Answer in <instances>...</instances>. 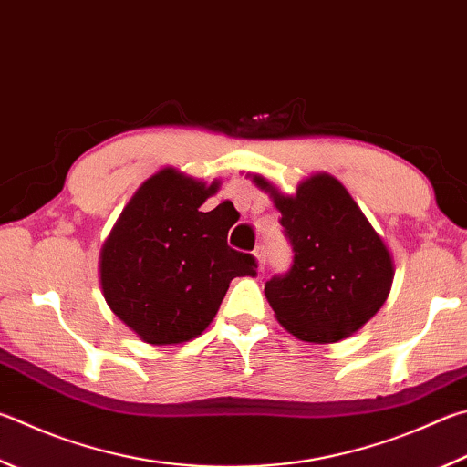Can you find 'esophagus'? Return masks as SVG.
I'll list each match as a JSON object with an SVG mask.
<instances>
[{
    "instance_id": "obj_1",
    "label": "esophagus",
    "mask_w": 467,
    "mask_h": 467,
    "mask_svg": "<svg viewBox=\"0 0 467 467\" xmlns=\"http://www.w3.org/2000/svg\"><path fill=\"white\" fill-rule=\"evenodd\" d=\"M253 255H255V259H257L259 271H263V267H265V251H263V247H257L255 251H253Z\"/></svg>"
}]
</instances>
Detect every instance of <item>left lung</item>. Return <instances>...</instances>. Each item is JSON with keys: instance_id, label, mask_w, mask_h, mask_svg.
Listing matches in <instances>:
<instances>
[{"instance_id": "obj_1", "label": "left lung", "mask_w": 467, "mask_h": 467, "mask_svg": "<svg viewBox=\"0 0 467 467\" xmlns=\"http://www.w3.org/2000/svg\"><path fill=\"white\" fill-rule=\"evenodd\" d=\"M282 212L294 263L265 284V298L287 333L306 343H337L359 330L384 306L394 259L345 185L328 173L279 192L251 175Z\"/></svg>"}]
</instances>
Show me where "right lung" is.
<instances>
[{"label":"right lung","instance_id":"1","mask_svg":"<svg viewBox=\"0 0 467 467\" xmlns=\"http://www.w3.org/2000/svg\"><path fill=\"white\" fill-rule=\"evenodd\" d=\"M220 182L165 167L140 185L99 253L109 310L149 345L204 333L234 277L255 275V257L228 247L234 214L200 206Z\"/></svg>","mask_w":467,"mask_h":467}]
</instances>
